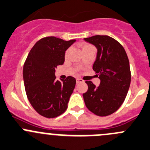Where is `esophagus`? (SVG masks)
Wrapping results in <instances>:
<instances>
[{
    "label": "esophagus",
    "mask_w": 150,
    "mask_h": 150,
    "mask_svg": "<svg viewBox=\"0 0 150 150\" xmlns=\"http://www.w3.org/2000/svg\"><path fill=\"white\" fill-rule=\"evenodd\" d=\"M81 82H84V80L82 79H79V78H77L76 79V83H81Z\"/></svg>",
    "instance_id": "1"
}]
</instances>
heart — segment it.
Here are the masks:
<instances>
[{"label": "heart", "mask_w": 150, "mask_h": 150, "mask_svg": "<svg viewBox=\"0 0 150 150\" xmlns=\"http://www.w3.org/2000/svg\"><path fill=\"white\" fill-rule=\"evenodd\" d=\"M91 45H89V44H84L83 45H82V49H83V48H87V47H91ZM67 54H68V51H66V53H65V55H67Z\"/></svg>", "instance_id": "1"}]
</instances>
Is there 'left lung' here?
<instances>
[{"label":"left lung","mask_w":150,"mask_h":150,"mask_svg":"<svg viewBox=\"0 0 150 150\" xmlns=\"http://www.w3.org/2000/svg\"><path fill=\"white\" fill-rule=\"evenodd\" d=\"M84 40L97 48L93 69L100 79L98 87L85 82L88 90L83 93L84 101L90 111L107 116L119 109L127 96L131 81L129 59L123 46L110 37L95 35Z\"/></svg>","instance_id":"left-lung-1"}]
</instances>
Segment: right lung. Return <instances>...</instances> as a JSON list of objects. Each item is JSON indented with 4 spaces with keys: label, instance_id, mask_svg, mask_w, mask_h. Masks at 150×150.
<instances>
[{
    "label": "right lung",
    "instance_id": "add662e5",
    "mask_svg": "<svg viewBox=\"0 0 150 150\" xmlns=\"http://www.w3.org/2000/svg\"><path fill=\"white\" fill-rule=\"evenodd\" d=\"M76 40L65 41L55 37L42 38L28 53L23 65L24 85L34 109L46 118H55L68 108L76 79L68 76L57 80L55 68L65 61V51Z\"/></svg>",
    "mask_w": 150,
    "mask_h": 150
}]
</instances>
